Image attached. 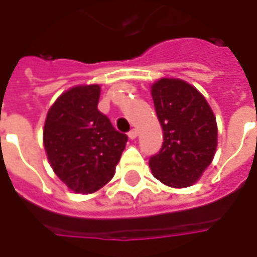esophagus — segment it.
I'll return each instance as SVG.
<instances>
[{
    "label": "esophagus",
    "mask_w": 257,
    "mask_h": 257,
    "mask_svg": "<svg viewBox=\"0 0 257 257\" xmlns=\"http://www.w3.org/2000/svg\"><path fill=\"white\" fill-rule=\"evenodd\" d=\"M128 136L129 139H136V138H138V131H136V129H131L128 132Z\"/></svg>",
    "instance_id": "1"
}]
</instances>
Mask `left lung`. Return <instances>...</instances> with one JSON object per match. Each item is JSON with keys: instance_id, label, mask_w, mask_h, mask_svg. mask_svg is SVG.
I'll list each match as a JSON object with an SVG mask.
<instances>
[{"instance_id": "obj_1", "label": "left lung", "mask_w": 257, "mask_h": 257, "mask_svg": "<svg viewBox=\"0 0 257 257\" xmlns=\"http://www.w3.org/2000/svg\"><path fill=\"white\" fill-rule=\"evenodd\" d=\"M157 117L164 131L160 151L150 157L154 178L169 187L195 183L217 146V126L208 101L182 79L161 78L151 86Z\"/></svg>"}]
</instances>
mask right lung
Wrapping results in <instances>:
<instances>
[{"instance_id":"add662e5","label":"right lung","mask_w":257,"mask_h":257,"mask_svg":"<svg viewBox=\"0 0 257 257\" xmlns=\"http://www.w3.org/2000/svg\"><path fill=\"white\" fill-rule=\"evenodd\" d=\"M99 85L71 88L49 108L44 126L48 160L75 193H95L114 176L128 136L97 110Z\"/></svg>"}]
</instances>
